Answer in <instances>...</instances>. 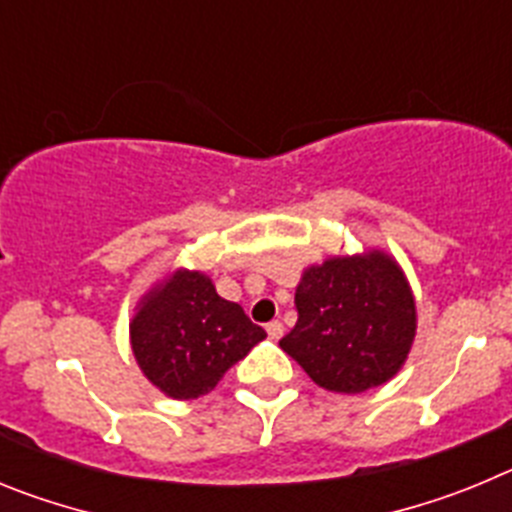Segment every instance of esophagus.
Masks as SVG:
<instances>
[{
  "label": "esophagus",
  "instance_id": "obj_1",
  "mask_svg": "<svg viewBox=\"0 0 512 512\" xmlns=\"http://www.w3.org/2000/svg\"><path fill=\"white\" fill-rule=\"evenodd\" d=\"M266 333H269V338H282L284 325L279 320H271V323H266Z\"/></svg>",
  "mask_w": 512,
  "mask_h": 512
}]
</instances>
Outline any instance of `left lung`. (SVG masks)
Here are the masks:
<instances>
[{
    "label": "left lung",
    "instance_id": "left-lung-1",
    "mask_svg": "<svg viewBox=\"0 0 512 512\" xmlns=\"http://www.w3.org/2000/svg\"><path fill=\"white\" fill-rule=\"evenodd\" d=\"M295 305L300 318L279 346L325 390H372L408 359L415 300L400 266L384 253L310 266Z\"/></svg>",
    "mask_w": 512,
    "mask_h": 512
}]
</instances>
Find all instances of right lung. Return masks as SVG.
Segmentation results:
<instances>
[{"mask_svg":"<svg viewBox=\"0 0 512 512\" xmlns=\"http://www.w3.org/2000/svg\"><path fill=\"white\" fill-rule=\"evenodd\" d=\"M266 333L241 305L223 300L210 277L176 271L140 302L130 341L140 369L174 400H194L215 390Z\"/></svg>","mask_w":512,"mask_h":512,"instance_id":"obj_1","label":"right lung"}]
</instances>
